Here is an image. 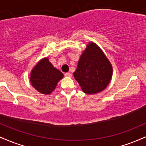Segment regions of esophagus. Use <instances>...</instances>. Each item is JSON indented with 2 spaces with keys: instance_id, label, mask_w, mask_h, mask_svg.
<instances>
[{
  "instance_id": "34e87169",
  "label": "esophagus",
  "mask_w": 146,
  "mask_h": 146,
  "mask_svg": "<svg viewBox=\"0 0 146 146\" xmlns=\"http://www.w3.org/2000/svg\"><path fill=\"white\" fill-rule=\"evenodd\" d=\"M64 75L66 77H71V73H65Z\"/></svg>"
}]
</instances>
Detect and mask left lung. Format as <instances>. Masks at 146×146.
<instances>
[{"label":"left lung","instance_id":"left-lung-1","mask_svg":"<svg viewBox=\"0 0 146 146\" xmlns=\"http://www.w3.org/2000/svg\"><path fill=\"white\" fill-rule=\"evenodd\" d=\"M113 68L104 53L95 43L86 46L73 73L82 89L86 94H95L108 86Z\"/></svg>","mask_w":146,"mask_h":146}]
</instances>
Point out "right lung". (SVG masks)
<instances>
[{
	"instance_id": "obj_1",
	"label": "right lung",
	"mask_w": 146,
	"mask_h": 146,
	"mask_svg": "<svg viewBox=\"0 0 146 146\" xmlns=\"http://www.w3.org/2000/svg\"><path fill=\"white\" fill-rule=\"evenodd\" d=\"M63 76L61 71L53 67L47 58H44L32 70L30 80L38 92L48 95L55 90L57 84Z\"/></svg>"
}]
</instances>
